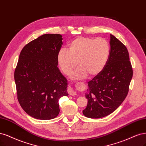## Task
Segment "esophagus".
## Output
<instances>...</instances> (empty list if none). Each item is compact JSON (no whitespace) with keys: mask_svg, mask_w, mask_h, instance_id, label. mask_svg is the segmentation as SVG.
<instances>
[{"mask_svg":"<svg viewBox=\"0 0 146 146\" xmlns=\"http://www.w3.org/2000/svg\"><path fill=\"white\" fill-rule=\"evenodd\" d=\"M68 92L70 95H72V96H74V95H75L77 94L76 93H75V92L74 91V90L71 88H68Z\"/></svg>","mask_w":146,"mask_h":146,"instance_id":"34e87169","label":"esophagus"}]
</instances>
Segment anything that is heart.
Here are the masks:
<instances>
[{
  "instance_id": "heart-1",
  "label": "heart",
  "mask_w": 146,
  "mask_h": 146,
  "mask_svg": "<svg viewBox=\"0 0 146 146\" xmlns=\"http://www.w3.org/2000/svg\"><path fill=\"white\" fill-rule=\"evenodd\" d=\"M110 53V46L104 38H94L78 37L68 46V51L61 49L58 53L57 62L62 72L68 75L77 66L79 68L72 75L73 78L95 76L106 64Z\"/></svg>"
}]
</instances>
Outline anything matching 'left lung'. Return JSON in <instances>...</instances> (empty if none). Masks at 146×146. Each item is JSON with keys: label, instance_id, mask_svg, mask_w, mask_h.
<instances>
[{"label": "left lung", "instance_id": "1", "mask_svg": "<svg viewBox=\"0 0 146 146\" xmlns=\"http://www.w3.org/2000/svg\"><path fill=\"white\" fill-rule=\"evenodd\" d=\"M133 76L129 52L125 45L110 34V53L102 71L88 82L87 106L83 113L100 118L112 113L126 98Z\"/></svg>", "mask_w": 146, "mask_h": 146}]
</instances>
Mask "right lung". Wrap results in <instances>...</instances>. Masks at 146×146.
Returning a JSON list of instances; mask_svg holds the SVG:
<instances>
[{
  "label": "right lung",
  "instance_id": "add662e5",
  "mask_svg": "<svg viewBox=\"0 0 146 146\" xmlns=\"http://www.w3.org/2000/svg\"><path fill=\"white\" fill-rule=\"evenodd\" d=\"M62 36L46 34L23 47L14 71L17 97L24 111L39 119L59 113V99L67 96V80L57 67Z\"/></svg>",
  "mask_w": 146,
  "mask_h": 146
}]
</instances>
